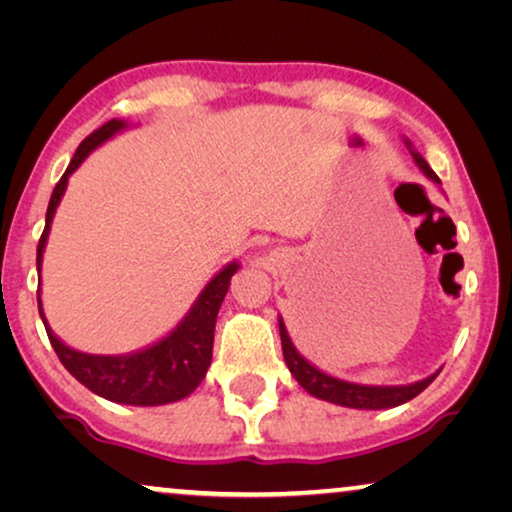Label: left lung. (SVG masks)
Wrapping results in <instances>:
<instances>
[{"mask_svg": "<svg viewBox=\"0 0 512 512\" xmlns=\"http://www.w3.org/2000/svg\"><path fill=\"white\" fill-rule=\"evenodd\" d=\"M403 142H405V146H408L415 165L424 172V177L440 186L438 174L431 170L429 163L422 158V153L415 151V146H412L410 139L403 137ZM279 335H282V352H284L286 366H289L291 375L296 377V382L300 384V387H303L307 394H312L314 398L342 405V408H354V410L396 408V405L408 403L410 398L422 394V391L429 387V384L436 380L440 373V370H436V373L424 377V380H417L410 384H359V382L340 380V377H335L331 373H324V370L314 366V363L307 361L305 356L298 352L296 345H293L289 331H286V324L282 317H279Z\"/></svg>", "mask_w": 512, "mask_h": 512, "instance_id": "obj_1", "label": "left lung"}]
</instances>
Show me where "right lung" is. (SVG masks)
<instances>
[{
  "label": "right lung",
  "mask_w": 512,
  "mask_h": 512,
  "mask_svg": "<svg viewBox=\"0 0 512 512\" xmlns=\"http://www.w3.org/2000/svg\"><path fill=\"white\" fill-rule=\"evenodd\" d=\"M132 125L121 118H111L104 123L100 130L86 137L76 149L72 163L67 165L65 174H62L58 186L53 188L51 202L46 209V228L41 233L39 247H37V270L41 279V261H44V251L48 242V233H51V223L58 209L62 195L67 191L69 177L79 170L83 160L93 153L97 146L109 142L118 132L128 130ZM240 270V263L233 261L216 272V275L205 284L200 296L195 298L191 310L186 317L172 328L163 338L151 342L142 349L128 354H88L79 352V349L69 347L62 342L53 328L48 326L44 317V307H41V289L39 296V314L44 321L48 340L58 354L69 373L79 380L83 387H88L93 394L107 398L111 403L123 405H167L177 403L181 398L191 396L198 384L205 380L209 363H212V347H214V326L216 317H219V307L226 298L230 277ZM41 286V282H39Z\"/></svg>",
  "instance_id": "1"
}]
</instances>
